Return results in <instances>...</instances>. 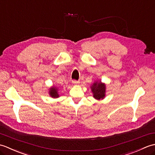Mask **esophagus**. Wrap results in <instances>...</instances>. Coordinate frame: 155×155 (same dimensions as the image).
Masks as SVG:
<instances>
[{"mask_svg":"<svg viewBox=\"0 0 155 155\" xmlns=\"http://www.w3.org/2000/svg\"><path fill=\"white\" fill-rule=\"evenodd\" d=\"M72 83H73L74 84H78V83H79V82L77 80H73L72 81Z\"/></svg>","mask_w":155,"mask_h":155,"instance_id":"1","label":"esophagus"}]
</instances>
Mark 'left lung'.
I'll return each mask as SVG.
<instances>
[{"label":"left lung","mask_w":155,"mask_h":155,"mask_svg":"<svg viewBox=\"0 0 155 155\" xmlns=\"http://www.w3.org/2000/svg\"><path fill=\"white\" fill-rule=\"evenodd\" d=\"M91 90L93 93V97L97 100L103 99L105 97L106 93V86L101 81L94 82L91 86Z\"/></svg>","instance_id":"1"}]
</instances>
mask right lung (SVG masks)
Instances as JSON below:
<instances>
[{
	"mask_svg": "<svg viewBox=\"0 0 155 155\" xmlns=\"http://www.w3.org/2000/svg\"><path fill=\"white\" fill-rule=\"evenodd\" d=\"M49 94L50 96L52 98H58L59 97V94L58 93V89L57 88L55 87H52L50 88V91H49Z\"/></svg>",
	"mask_w": 155,
	"mask_h": 155,
	"instance_id": "right-lung-1",
	"label": "right lung"
}]
</instances>
